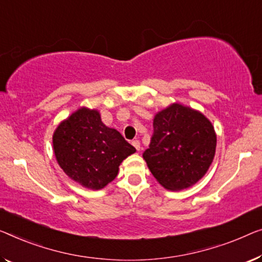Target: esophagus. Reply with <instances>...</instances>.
<instances>
[{"label":"esophagus","instance_id":"esophagus-1","mask_svg":"<svg viewBox=\"0 0 262 262\" xmlns=\"http://www.w3.org/2000/svg\"><path fill=\"white\" fill-rule=\"evenodd\" d=\"M132 143H133V146L136 148V150H140V148H141V144H140L139 140H134V141H133Z\"/></svg>","mask_w":262,"mask_h":262}]
</instances>
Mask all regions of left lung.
<instances>
[{"label": "left lung", "instance_id": "obj_1", "mask_svg": "<svg viewBox=\"0 0 262 262\" xmlns=\"http://www.w3.org/2000/svg\"><path fill=\"white\" fill-rule=\"evenodd\" d=\"M154 133L143 159L167 189L181 190L198 182L214 159L216 135L201 113L175 103L156 114Z\"/></svg>", "mask_w": 262, "mask_h": 262}]
</instances>
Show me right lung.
Returning a JSON list of instances; mask_svg holds the SVG:
<instances>
[{
    "mask_svg": "<svg viewBox=\"0 0 262 262\" xmlns=\"http://www.w3.org/2000/svg\"><path fill=\"white\" fill-rule=\"evenodd\" d=\"M58 165L74 181L101 189L118 175L120 163L135 148L118 130L104 126L96 111L81 108L53 136Z\"/></svg>",
    "mask_w": 262,
    "mask_h": 262,
    "instance_id": "right-lung-1",
    "label": "right lung"
}]
</instances>
